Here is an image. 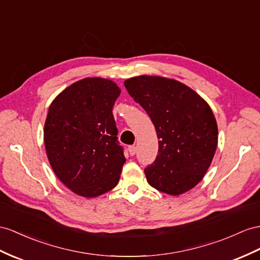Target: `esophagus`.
Wrapping results in <instances>:
<instances>
[{
    "label": "esophagus",
    "mask_w": 260,
    "mask_h": 260,
    "mask_svg": "<svg viewBox=\"0 0 260 260\" xmlns=\"http://www.w3.org/2000/svg\"><path fill=\"white\" fill-rule=\"evenodd\" d=\"M128 151H129V155H131V156H134V155L136 154V151H137L136 146H129V147H128Z\"/></svg>",
    "instance_id": "34e87169"
}]
</instances>
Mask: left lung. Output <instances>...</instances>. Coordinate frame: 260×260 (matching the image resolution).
Segmentation results:
<instances>
[{"label": "left lung", "mask_w": 260, "mask_h": 260, "mask_svg": "<svg viewBox=\"0 0 260 260\" xmlns=\"http://www.w3.org/2000/svg\"><path fill=\"white\" fill-rule=\"evenodd\" d=\"M126 90L147 112L157 132L156 160L145 169L152 188L180 196L202 180L217 146V124L210 105L175 79L138 76Z\"/></svg>", "instance_id": "1"}]
</instances>
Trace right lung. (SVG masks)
<instances>
[{
    "instance_id": "right-lung-1",
    "label": "right lung",
    "mask_w": 260,
    "mask_h": 260,
    "mask_svg": "<svg viewBox=\"0 0 260 260\" xmlns=\"http://www.w3.org/2000/svg\"><path fill=\"white\" fill-rule=\"evenodd\" d=\"M121 89L112 80L84 78L51 102L44 142L52 170L67 188L95 198L116 187L126 159L112 109Z\"/></svg>"
}]
</instances>
